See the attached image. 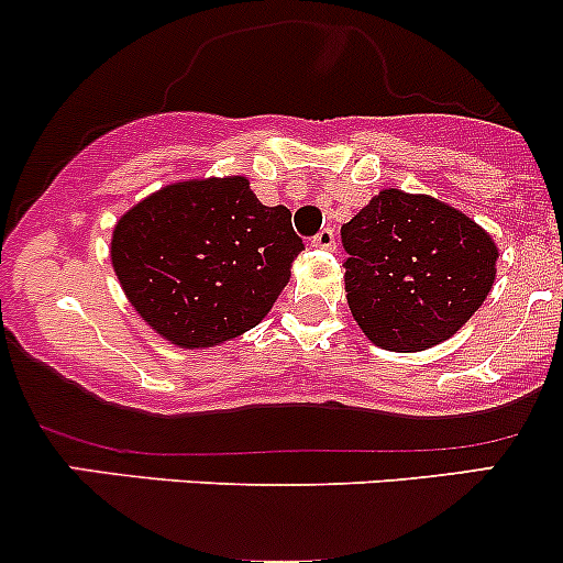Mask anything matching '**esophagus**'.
Listing matches in <instances>:
<instances>
[{
    "mask_svg": "<svg viewBox=\"0 0 563 563\" xmlns=\"http://www.w3.org/2000/svg\"><path fill=\"white\" fill-rule=\"evenodd\" d=\"M310 245L318 247V250H334V245H338V242H334V231L332 229H321L313 236V240H310Z\"/></svg>",
    "mask_w": 563,
    "mask_h": 563,
    "instance_id": "esophagus-1",
    "label": "esophagus"
}]
</instances>
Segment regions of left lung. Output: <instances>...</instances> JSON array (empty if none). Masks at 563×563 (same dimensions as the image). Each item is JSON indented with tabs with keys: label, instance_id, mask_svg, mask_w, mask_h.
<instances>
[{
	"label": "left lung",
	"instance_id": "left-lung-1",
	"mask_svg": "<svg viewBox=\"0 0 563 563\" xmlns=\"http://www.w3.org/2000/svg\"><path fill=\"white\" fill-rule=\"evenodd\" d=\"M340 236L351 313L387 351H424L452 338L496 280L493 236L433 196L382 190Z\"/></svg>",
	"mask_w": 563,
	"mask_h": 563
}]
</instances>
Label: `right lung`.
Masks as SVG:
<instances>
[{
	"label": "right lung",
	"instance_id": "obj_1",
	"mask_svg": "<svg viewBox=\"0 0 563 563\" xmlns=\"http://www.w3.org/2000/svg\"><path fill=\"white\" fill-rule=\"evenodd\" d=\"M286 207L245 176L174 181L119 218L111 264L141 318L179 349H209L272 310L302 253Z\"/></svg>",
	"mask_w": 563,
	"mask_h": 563
}]
</instances>
